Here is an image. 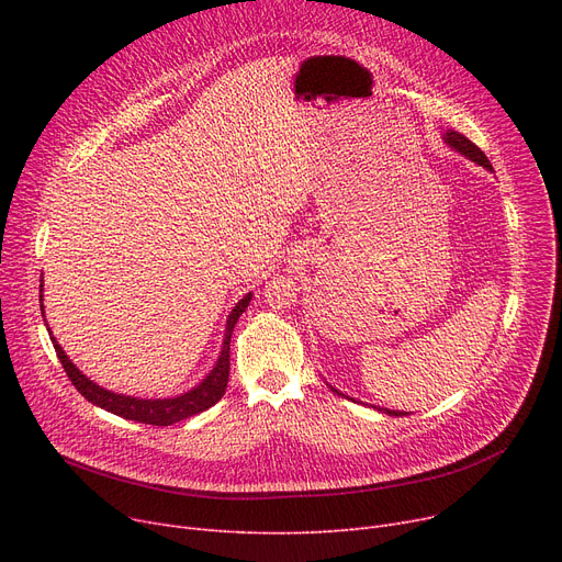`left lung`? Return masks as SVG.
Segmentation results:
<instances>
[{"label": "left lung", "instance_id": "8db88e82", "mask_svg": "<svg viewBox=\"0 0 562 562\" xmlns=\"http://www.w3.org/2000/svg\"><path fill=\"white\" fill-rule=\"evenodd\" d=\"M441 140H445V143L451 147V150H456V153H460L462 157H467L469 161H474V164H479V166L492 170V164H490V159L485 157V153L481 150V147L471 143V140H469L467 136H462L460 132H453V130L441 132ZM333 390H335V387H333ZM335 392L341 394L339 390H335ZM341 396H344V394H341ZM350 401H356V398H350ZM371 407L380 409L382 415H390V417H403V415H407V412H401V409H390V407H380V405H371Z\"/></svg>", "mask_w": 562, "mask_h": 562}]
</instances>
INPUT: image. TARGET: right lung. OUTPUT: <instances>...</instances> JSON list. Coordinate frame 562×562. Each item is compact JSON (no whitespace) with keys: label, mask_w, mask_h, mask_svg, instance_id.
I'll return each mask as SVG.
<instances>
[{"label":"right lung","mask_w":562,"mask_h":562,"mask_svg":"<svg viewBox=\"0 0 562 562\" xmlns=\"http://www.w3.org/2000/svg\"><path fill=\"white\" fill-rule=\"evenodd\" d=\"M250 301H252V293L248 291L246 296L239 303H236L234 310L229 312L227 323H225L223 346H221L218 360L212 367V371L206 373L198 382V385L191 387L189 392L170 396V398H136V396L117 394V392H111L106 387H100L98 382H93L91 378H88L86 373H81L77 369V364L66 356V350L61 348V344H58L56 337L52 335V330L47 326V318H43V321H45V326H47V333H49V339L54 344V350H56L58 360H61V364H64L68 378L72 380V385L77 387V392L88 403H93V405L111 412V415H117V417L130 419V422L153 424V426H172L177 422H184V419H189L193 415H200V412L210 409L212 405H216L223 398L225 387H227V378H229V341H232V333H234L236 321H239V316L246 312ZM41 312L45 316V307H43V280H41Z\"/></svg>","instance_id":"obj_1"}]
</instances>
